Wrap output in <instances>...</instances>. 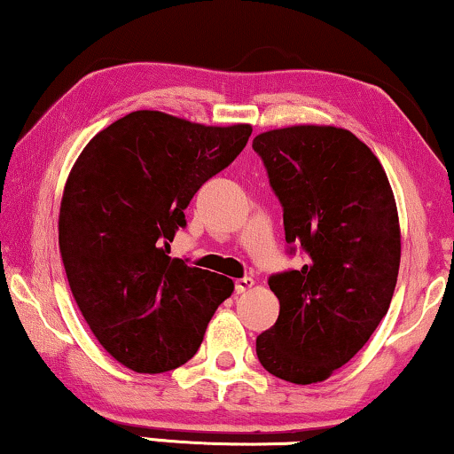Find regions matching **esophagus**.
<instances>
[{
  "label": "esophagus",
  "instance_id": "esophagus-1",
  "mask_svg": "<svg viewBox=\"0 0 454 454\" xmlns=\"http://www.w3.org/2000/svg\"><path fill=\"white\" fill-rule=\"evenodd\" d=\"M252 287H254L252 277H244V278H238V281H235V291H238V294H246V291H250Z\"/></svg>",
  "mask_w": 454,
  "mask_h": 454
}]
</instances>
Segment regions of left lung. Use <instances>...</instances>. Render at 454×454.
<instances>
[{"label":"left lung","instance_id":"left-lung-1","mask_svg":"<svg viewBox=\"0 0 454 454\" xmlns=\"http://www.w3.org/2000/svg\"><path fill=\"white\" fill-rule=\"evenodd\" d=\"M252 148L283 207L291 252L308 254L300 270L269 278L281 309L258 334V359L281 380L322 382L388 312L401 262L393 190L376 154L349 129H270Z\"/></svg>","mask_w":454,"mask_h":454}]
</instances>
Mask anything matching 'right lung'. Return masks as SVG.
<instances>
[{"label":"right lung","mask_w":454,"mask_h":454,"mask_svg":"<svg viewBox=\"0 0 454 454\" xmlns=\"http://www.w3.org/2000/svg\"><path fill=\"white\" fill-rule=\"evenodd\" d=\"M252 126H202L132 111L80 153L59 208L72 295L105 351L140 374L194 357L231 278L171 258L184 210L233 163Z\"/></svg>","instance_id":"add662e5"}]
</instances>
